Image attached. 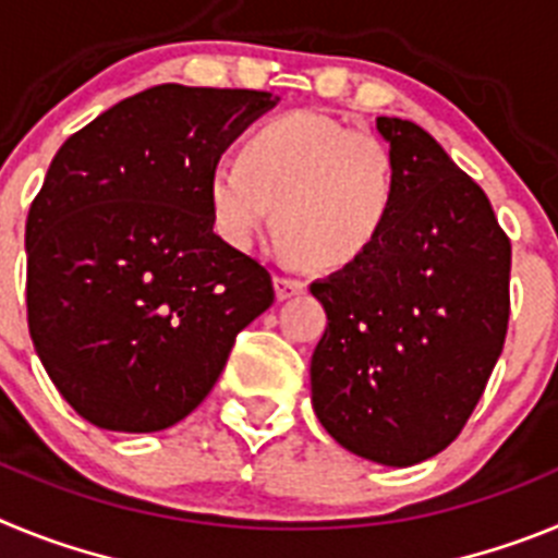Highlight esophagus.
I'll use <instances>...</instances> for the list:
<instances>
[{
	"label": "esophagus",
	"mask_w": 558,
	"mask_h": 558,
	"mask_svg": "<svg viewBox=\"0 0 558 558\" xmlns=\"http://www.w3.org/2000/svg\"><path fill=\"white\" fill-rule=\"evenodd\" d=\"M274 288H276V299H279V302H284V299H293V295L304 293L302 279H290V276H276Z\"/></svg>",
	"instance_id": "34e87169"
}]
</instances>
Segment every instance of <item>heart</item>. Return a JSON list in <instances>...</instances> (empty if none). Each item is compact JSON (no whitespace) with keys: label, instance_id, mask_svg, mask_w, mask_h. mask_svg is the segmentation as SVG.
I'll use <instances>...</instances> for the list:
<instances>
[{"label":"heart","instance_id":"heart-1","mask_svg":"<svg viewBox=\"0 0 558 558\" xmlns=\"http://www.w3.org/2000/svg\"><path fill=\"white\" fill-rule=\"evenodd\" d=\"M397 184L393 153L377 133L290 111L256 128L240 161H215L206 204L229 248H251L274 211L284 256L340 270L377 245L397 206Z\"/></svg>","mask_w":558,"mask_h":558}]
</instances>
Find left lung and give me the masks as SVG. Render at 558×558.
<instances>
[{
  "label": "left lung",
  "instance_id": "obj_1",
  "mask_svg": "<svg viewBox=\"0 0 558 558\" xmlns=\"http://www.w3.org/2000/svg\"><path fill=\"white\" fill-rule=\"evenodd\" d=\"M397 206L363 259L310 284L324 304L313 411L354 456L413 466L475 411L509 327L511 243L489 198L425 128L377 117Z\"/></svg>",
  "mask_w": 558,
  "mask_h": 558
}]
</instances>
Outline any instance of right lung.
<instances>
[{"instance_id":"add662e5","label":"right lung","mask_w":558,"mask_h":558,"mask_svg":"<svg viewBox=\"0 0 558 558\" xmlns=\"http://www.w3.org/2000/svg\"><path fill=\"white\" fill-rule=\"evenodd\" d=\"M276 106L251 88L153 86L69 136L27 215V324L61 397L102 430L172 427L274 304L215 234L206 179Z\"/></svg>"}]
</instances>
